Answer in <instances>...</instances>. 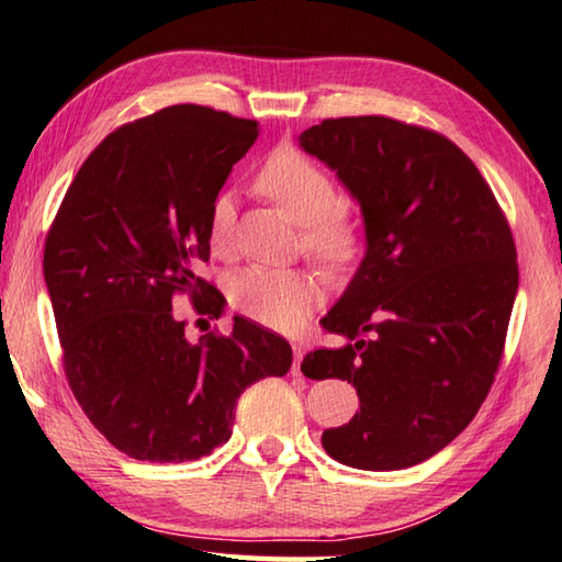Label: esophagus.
Wrapping results in <instances>:
<instances>
[{"label": "esophagus", "instance_id": "esophagus-1", "mask_svg": "<svg viewBox=\"0 0 562 562\" xmlns=\"http://www.w3.org/2000/svg\"><path fill=\"white\" fill-rule=\"evenodd\" d=\"M293 353H295V361H293L291 373L293 375H303L301 373V361H303V345H301V341H293Z\"/></svg>", "mask_w": 562, "mask_h": 562}]
</instances>
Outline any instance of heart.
I'll return each mask as SVG.
<instances>
[{
	"label": "heart",
	"instance_id": "heart-1",
	"mask_svg": "<svg viewBox=\"0 0 562 562\" xmlns=\"http://www.w3.org/2000/svg\"><path fill=\"white\" fill-rule=\"evenodd\" d=\"M269 201L303 225V247L329 269L357 257L361 231L357 217L337 201V187L327 171L295 150L271 153L255 177ZM209 247L217 257L235 249V205L217 193L209 211ZM315 273L305 269L249 267L233 277L227 295L235 311L273 329H291L311 311L317 297Z\"/></svg>",
	"mask_w": 562,
	"mask_h": 562
}]
</instances>
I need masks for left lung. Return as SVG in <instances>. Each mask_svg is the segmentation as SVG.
I'll return each mask as SVG.
<instances>
[{"instance_id": "1", "label": "left lung", "mask_w": 562, "mask_h": 562, "mask_svg": "<svg viewBox=\"0 0 562 562\" xmlns=\"http://www.w3.org/2000/svg\"><path fill=\"white\" fill-rule=\"evenodd\" d=\"M301 147L361 205L366 255L319 319L341 349L301 363L357 387L359 412L325 429L335 461L403 471L449 446L495 381L519 289L517 247L495 193L449 137L387 116L327 119Z\"/></svg>"}]
</instances>
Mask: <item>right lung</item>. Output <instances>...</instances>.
Segmentation results:
<instances>
[{"label":"right lung","instance_id":"right-lung-1","mask_svg":"<svg viewBox=\"0 0 562 562\" xmlns=\"http://www.w3.org/2000/svg\"><path fill=\"white\" fill-rule=\"evenodd\" d=\"M257 121L196 104L167 106L106 135L79 167L45 237L67 383L109 443L135 461H199L233 434L237 397L285 375L283 337L233 319L231 335H184L171 297L221 317L209 261V211Z\"/></svg>","mask_w":562,"mask_h":562}]
</instances>
